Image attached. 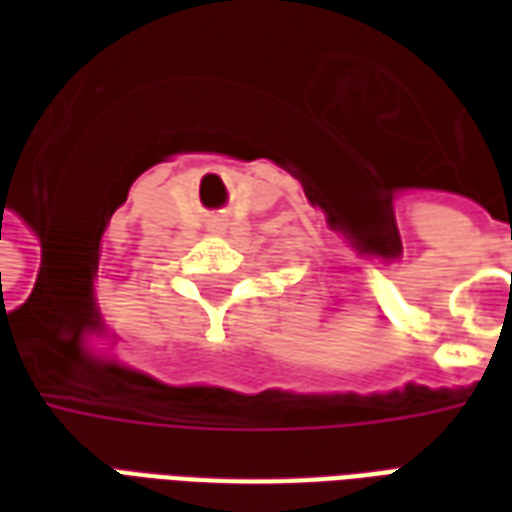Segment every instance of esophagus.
<instances>
[{"label":"esophagus","instance_id":"esophagus-1","mask_svg":"<svg viewBox=\"0 0 512 512\" xmlns=\"http://www.w3.org/2000/svg\"><path fill=\"white\" fill-rule=\"evenodd\" d=\"M208 230H211V233H216V235H222L224 230H227V222H224V219H213V222L208 224Z\"/></svg>","mask_w":512,"mask_h":512}]
</instances>
